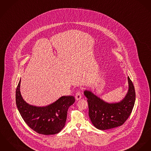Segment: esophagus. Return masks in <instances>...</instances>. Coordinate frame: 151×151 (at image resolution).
Wrapping results in <instances>:
<instances>
[{"mask_svg": "<svg viewBox=\"0 0 151 151\" xmlns=\"http://www.w3.org/2000/svg\"><path fill=\"white\" fill-rule=\"evenodd\" d=\"M75 97H76V100L77 101V100H79L81 99L82 97V95L81 93V92L79 91V92H77L76 93V95H75Z\"/></svg>", "mask_w": 151, "mask_h": 151, "instance_id": "esophagus-1", "label": "esophagus"}]
</instances>
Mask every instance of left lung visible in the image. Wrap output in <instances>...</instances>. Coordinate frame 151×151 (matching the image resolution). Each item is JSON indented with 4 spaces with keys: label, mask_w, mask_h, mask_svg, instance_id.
I'll use <instances>...</instances> for the list:
<instances>
[{
    "label": "left lung",
    "mask_w": 151,
    "mask_h": 151,
    "mask_svg": "<svg viewBox=\"0 0 151 151\" xmlns=\"http://www.w3.org/2000/svg\"><path fill=\"white\" fill-rule=\"evenodd\" d=\"M129 88L124 99L118 102L108 103L96 96L92 91L85 90L88 99L89 116L93 126L99 130H106L122 125L133 109L136 93L133 82L127 77Z\"/></svg>",
    "instance_id": "8db88e82"
}]
</instances>
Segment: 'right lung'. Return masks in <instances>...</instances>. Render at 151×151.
Segmentation results:
<instances>
[{
	"label": "right lung",
	"instance_id": "right-lung-1",
	"mask_svg": "<svg viewBox=\"0 0 151 151\" xmlns=\"http://www.w3.org/2000/svg\"><path fill=\"white\" fill-rule=\"evenodd\" d=\"M21 79L15 93L16 104L25 123L36 132L44 135L59 133L65 127L69 107L73 104V96H62L46 106L29 104L23 99L20 91Z\"/></svg>",
	"mask_w": 151,
	"mask_h": 151
}]
</instances>
